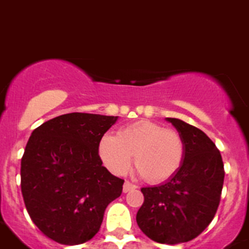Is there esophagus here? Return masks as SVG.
Returning a JSON list of instances; mask_svg holds the SVG:
<instances>
[{
  "label": "esophagus",
  "mask_w": 249,
  "mask_h": 249,
  "mask_svg": "<svg viewBox=\"0 0 249 249\" xmlns=\"http://www.w3.org/2000/svg\"><path fill=\"white\" fill-rule=\"evenodd\" d=\"M135 189H138V186L134 185V183H131V182H129V181H125L124 186H123V191H124L125 194L129 191H131V190H135Z\"/></svg>",
  "instance_id": "esophagus-1"
}]
</instances>
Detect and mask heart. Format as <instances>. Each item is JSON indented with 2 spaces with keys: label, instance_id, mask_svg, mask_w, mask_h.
Here are the masks:
<instances>
[{
  "label": "heart",
  "instance_id": "obj_1",
  "mask_svg": "<svg viewBox=\"0 0 249 249\" xmlns=\"http://www.w3.org/2000/svg\"><path fill=\"white\" fill-rule=\"evenodd\" d=\"M103 165L114 175H123L134 163L142 178L161 183L178 174L185 159V142L178 133L150 120H140L104 134L98 142Z\"/></svg>",
  "mask_w": 249,
  "mask_h": 249
}]
</instances>
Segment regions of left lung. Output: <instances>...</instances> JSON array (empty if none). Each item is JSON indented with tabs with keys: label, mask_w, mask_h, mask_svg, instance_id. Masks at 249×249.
Returning <instances> with one entry per match:
<instances>
[{
	"label": "left lung",
	"mask_w": 249,
	"mask_h": 249,
	"mask_svg": "<svg viewBox=\"0 0 249 249\" xmlns=\"http://www.w3.org/2000/svg\"><path fill=\"white\" fill-rule=\"evenodd\" d=\"M185 142L182 166L174 178L142 187L144 203L136 222L150 239L178 245L196 238L216 214L225 170L222 156L202 130L180 119L166 118Z\"/></svg>",
	"instance_id": "1"
}]
</instances>
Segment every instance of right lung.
Masks as SVG:
<instances>
[{
	"instance_id": "obj_1",
	"label": "right lung",
	"mask_w": 249,
	"mask_h": 249,
	"mask_svg": "<svg viewBox=\"0 0 249 249\" xmlns=\"http://www.w3.org/2000/svg\"><path fill=\"white\" fill-rule=\"evenodd\" d=\"M118 116L71 113L33 130L21 161V190L31 219L60 245H80L98 233L105 208L124 180L103 166L100 138Z\"/></svg>"
}]
</instances>
